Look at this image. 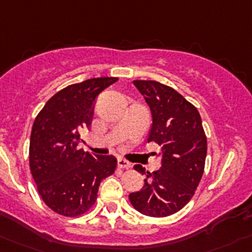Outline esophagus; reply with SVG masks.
<instances>
[{
	"label": "esophagus",
	"mask_w": 252,
	"mask_h": 252,
	"mask_svg": "<svg viewBox=\"0 0 252 252\" xmlns=\"http://www.w3.org/2000/svg\"><path fill=\"white\" fill-rule=\"evenodd\" d=\"M118 166L121 169H129L131 166V164L129 161L124 160V159H118Z\"/></svg>",
	"instance_id": "1"
}]
</instances>
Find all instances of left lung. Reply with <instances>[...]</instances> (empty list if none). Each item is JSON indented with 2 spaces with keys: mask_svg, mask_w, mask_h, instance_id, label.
Wrapping results in <instances>:
<instances>
[{
  "mask_svg": "<svg viewBox=\"0 0 252 252\" xmlns=\"http://www.w3.org/2000/svg\"><path fill=\"white\" fill-rule=\"evenodd\" d=\"M152 112L148 143L160 147L161 166L147 174L140 191L129 194L134 209L144 215L164 218L178 213L195 194L205 168L208 142L196 108L171 87L155 81H133Z\"/></svg>",
  "mask_w": 252,
  "mask_h": 252,
  "instance_id": "1",
  "label": "left lung"
}]
</instances>
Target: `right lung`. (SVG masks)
Here are the masks:
<instances>
[{"label": "right lung", "instance_id": "obj_1", "mask_svg": "<svg viewBox=\"0 0 252 252\" xmlns=\"http://www.w3.org/2000/svg\"><path fill=\"white\" fill-rule=\"evenodd\" d=\"M115 77L70 84L44 104L34 119L30 142V168L37 190L49 209L74 218L97 200L100 182L117 168L113 155L78 149L81 133L89 128L95 99L115 83Z\"/></svg>", "mask_w": 252, "mask_h": 252}]
</instances>
